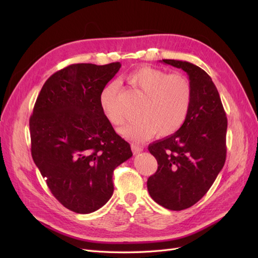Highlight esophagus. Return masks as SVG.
Here are the masks:
<instances>
[{
  "instance_id": "1",
  "label": "esophagus",
  "mask_w": 258,
  "mask_h": 258,
  "mask_svg": "<svg viewBox=\"0 0 258 258\" xmlns=\"http://www.w3.org/2000/svg\"><path fill=\"white\" fill-rule=\"evenodd\" d=\"M143 150L144 149L141 145H139V144H132V151H133L134 154H139V153H141Z\"/></svg>"
}]
</instances>
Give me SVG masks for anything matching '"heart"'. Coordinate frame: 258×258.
I'll list each match as a JSON object with an SVG mask.
<instances>
[{
    "label": "heart",
    "instance_id": "heart-1",
    "mask_svg": "<svg viewBox=\"0 0 258 258\" xmlns=\"http://www.w3.org/2000/svg\"><path fill=\"white\" fill-rule=\"evenodd\" d=\"M125 80L131 89L144 97L139 109L141 118L120 130L125 138L143 141L155 134L157 138H167L182 127L193 98V90L186 76L145 67L133 71ZM98 101L104 116L112 124L123 125L128 119L117 83L104 86Z\"/></svg>",
    "mask_w": 258,
    "mask_h": 258
}]
</instances>
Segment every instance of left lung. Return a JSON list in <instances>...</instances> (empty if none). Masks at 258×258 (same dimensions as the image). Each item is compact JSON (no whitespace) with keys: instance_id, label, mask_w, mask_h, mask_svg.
<instances>
[{"instance_id":"1","label":"left lung","mask_w":258,"mask_h":258,"mask_svg":"<svg viewBox=\"0 0 258 258\" xmlns=\"http://www.w3.org/2000/svg\"><path fill=\"white\" fill-rule=\"evenodd\" d=\"M162 62L187 73L193 98L182 127L149 145L158 166L147 179V189L157 204L182 211L207 193L225 164L227 117L216 86L204 70L186 61Z\"/></svg>"}]
</instances>
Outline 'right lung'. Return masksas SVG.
Masks as SVG:
<instances>
[{
	"label": "right lung",
	"instance_id": "right-lung-1",
	"mask_svg": "<svg viewBox=\"0 0 258 258\" xmlns=\"http://www.w3.org/2000/svg\"><path fill=\"white\" fill-rule=\"evenodd\" d=\"M119 68V62L80 63L57 71L43 85L30 117L33 161L53 196L75 213L105 205L114 169L133 155L98 101Z\"/></svg>",
	"mask_w": 258,
	"mask_h": 258
}]
</instances>
